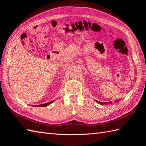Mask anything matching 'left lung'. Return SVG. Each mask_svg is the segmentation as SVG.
Masks as SVG:
<instances>
[{
	"label": "left lung",
	"instance_id": "8db88e82",
	"mask_svg": "<svg viewBox=\"0 0 146 146\" xmlns=\"http://www.w3.org/2000/svg\"><path fill=\"white\" fill-rule=\"evenodd\" d=\"M96 102L100 105H107V104H110L112 103V102H99L98 100H96ZM116 102H117V100H116Z\"/></svg>",
	"mask_w": 146,
	"mask_h": 146
}]
</instances>
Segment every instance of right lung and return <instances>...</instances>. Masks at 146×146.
I'll list each match as a JSON object with an SVG mask.
<instances>
[{
	"instance_id": "1",
	"label": "right lung",
	"mask_w": 146,
	"mask_h": 146,
	"mask_svg": "<svg viewBox=\"0 0 146 146\" xmlns=\"http://www.w3.org/2000/svg\"><path fill=\"white\" fill-rule=\"evenodd\" d=\"M54 102V100H53V101H51V102H48V103H46V104H42V105H38L37 107H47V106H48V105H49L50 104H51L52 103H53Z\"/></svg>"
}]
</instances>
